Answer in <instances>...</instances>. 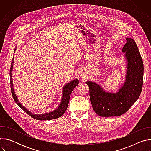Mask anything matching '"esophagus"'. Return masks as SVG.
<instances>
[{
  "label": "esophagus",
  "instance_id": "1",
  "mask_svg": "<svg viewBox=\"0 0 151 151\" xmlns=\"http://www.w3.org/2000/svg\"><path fill=\"white\" fill-rule=\"evenodd\" d=\"M81 78H82L83 79L85 78V75H81Z\"/></svg>",
  "mask_w": 151,
  "mask_h": 151
}]
</instances>
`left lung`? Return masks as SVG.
I'll list each match as a JSON object with an SVG mask.
<instances>
[{
    "mask_svg": "<svg viewBox=\"0 0 151 151\" xmlns=\"http://www.w3.org/2000/svg\"><path fill=\"white\" fill-rule=\"evenodd\" d=\"M122 51L125 52L127 70L124 85L116 93L105 92L95 82L87 81L94 112L99 116H118L125 114L139 99L143 82V63L133 39L127 37Z\"/></svg>",
    "mask_w": 151,
    "mask_h": 151,
    "instance_id": "obj_1",
    "label": "left lung"
}]
</instances>
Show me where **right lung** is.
I'll use <instances>...</instances> for the list:
<instances>
[{
    "label": "right lung",
    "instance_id": "add662e5",
    "mask_svg": "<svg viewBox=\"0 0 151 151\" xmlns=\"http://www.w3.org/2000/svg\"><path fill=\"white\" fill-rule=\"evenodd\" d=\"M13 64H14V58L12 60L11 66L10 68V84H11V93L13 97V99L15 101V102L18 105L19 107H20L21 109H22L24 112H26L28 115H29L31 117L33 118L39 120V121H47V120H50V119H54L58 118L61 117L64 112H66L68 106L69 102L70 99V96L72 92V91L74 90V88L78 85L79 80L75 79L66 85H64V87L63 90V97L61 99V101L58 106V108L56 109L55 111L49 112V113H45L44 114H40V115H35L32 113H31L29 111H28L26 107H24L22 104H21L19 101L18 100V98L15 94L14 89L13 88V84H12V68H13Z\"/></svg>",
    "mask_w": 151,
    "mask_h": 151
}]
</instances>
